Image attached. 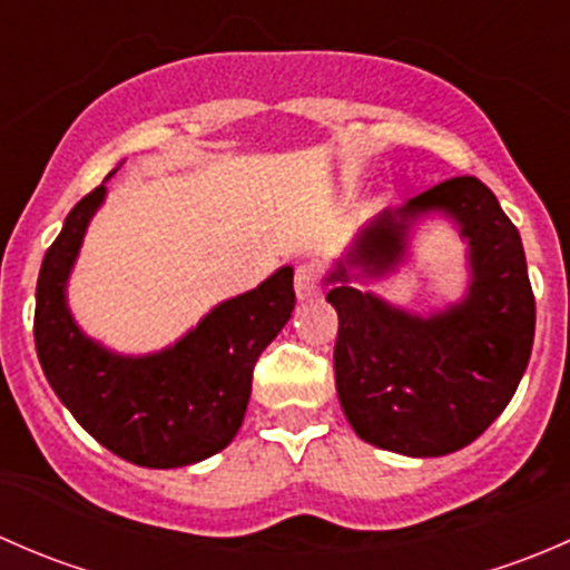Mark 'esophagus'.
I'll return each instance as SVG.
<instances>
[{"label":"esophagus","instance_id":"esophagus-1","mask_svg":"<svg viewBox=\"0 0 570 570\" xmlns=\"http://www.w3.org/2000/svg\"><path fill=\"white\" fill-rule=\"evenodd\" d=\"M295 292L301 301H308L320 292V273H317V264L312 262H303L297 264L295 269Z\"/></svg>","mask_w":570,"mask_h":570}]
</instances>
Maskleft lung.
<instances>
[{"label": "left lung", "mask_w": 570, "mask_h": 570, "mask_svg": "<svg viewBox=\"0 0 570 570\" xmlns=\"http://www.w3.org/2000/svg\"><path fill=\"white\" fill-rule=\"evenodd\" d=\"M433 210L450 216L470 245L472 281L461 304L422 318L348 286L350 268L367 277L395 268L410 226ZM327 284L338 314V402L366 444L407 458L450 455L513 400L530 364L534 297L519 228L480 178H446L377 215Z\"/></svg>", "instance_id": "obj_1"}]
</instances>
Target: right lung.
Returning <instances> with one entry per match:
<instances>
[{
    "label": "right lung",
    "instance_id": "right-lung-1",
    "mask_svg": "<svg viewBox=\"0 0 570 570\" xmlns=\"http://www.w3.org/2000/svg\"><path fill=\"white\" fill-rule=\"evenodd\" d=\"M105 195L101 184L68 212L40 264L38 361L73 419L124 461L146 469L206 461L243 428L253 366L292 317V267L217 303L174 347L151 355L112 353L79 331L66 303L68 275Z\"/></svg>",
    "mask_w": 570,
    "mask_h": 570
}]
</instances>
